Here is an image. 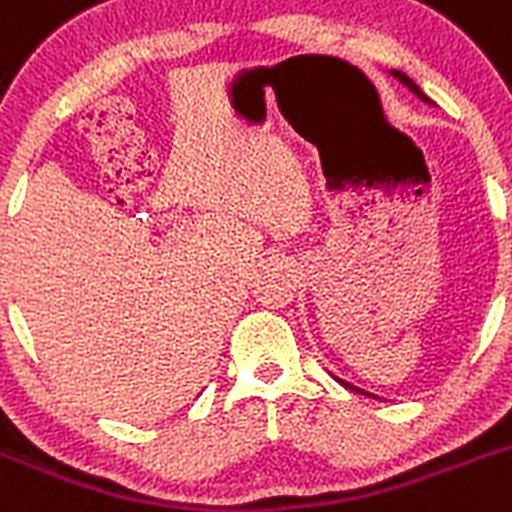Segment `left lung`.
<instances>
[{"label":"left lung","mask_w":512,"mask_h":512,"mask_svg":"<svg viewBox=\"0 0 512 512\" xmlns=\"http://www.w3.org/2000/svg\"><path fill=\"white\" fill-rule=\"evenodd\" d=\"M391 75H393V78H398V81H401V83H403V86L409 88V91H411V93H414V96H419V98H421V101L431 103V101H429V96H426V93H421V88H419V86H416V83H414V81H411L409 75H406V73H401V70H391ZM337 383H342V386H345V388H350V391H355V393H365V391H360V388H358V386H353V383H348V381H342V378H337ZM365 396H373V393H365ZM373 398H375V396H373Z\"/></svg>","instance_id":"obj_1"}]
</instances>
